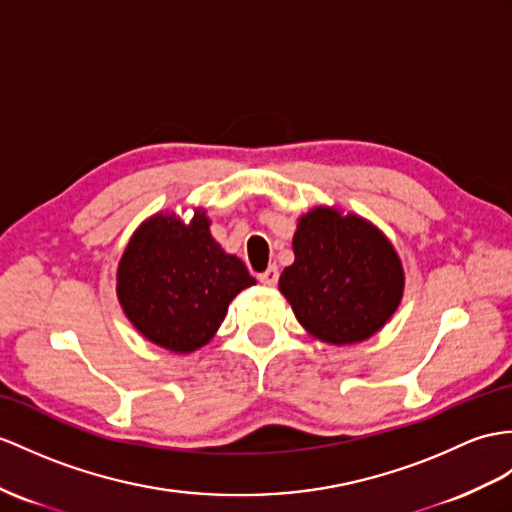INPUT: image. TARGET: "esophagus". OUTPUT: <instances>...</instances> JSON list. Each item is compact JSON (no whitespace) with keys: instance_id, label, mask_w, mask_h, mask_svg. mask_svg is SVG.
<instances>
[{"instance_id":"1","label":"esophagus","mask_w":512,"mask_h":512,"mask_svg":"<svg viewBox=\"0 0 512 512\" xmlns=\"http://www.w3.org/2000/svg\"><path fill=\"white\" fill-rule=\"evenodd\" d=\"M278 278H280V273H278V267L276 265H271L267 271H263L258 276V280L263 282L265 286H276L278 284Z\"/></svg>"}]
</instances>
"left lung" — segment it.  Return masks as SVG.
I'll return each mask as SVG.
<instances>
[{
  "mask_svg": "<svg viewBox=\"0 0 512 512\" xmlns=\"http://www.w3.org/2000/svg\"><path fill=\"white\" fill-rule=\"evenodd\" d=\"M293 254L295 263L280 276V293L306 332L323 343L369 339L402 302V260L363 217L313 208L299 217Z\"/></svg>",
  "mask_w": 512,
  "mask_h": 512,
  "instance_id": "1",
  "label": "left lung"
}]
</instances>
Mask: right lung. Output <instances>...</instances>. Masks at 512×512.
I'll use <instances>...</instances> for the list:
<instances>
[{"label":"right lung","instance_id":"obj_1","mask_svg":"<svg viewBox=\"0 0 512 512\" xmlns=\"http://www.w3.org/2000/svg\"><path fill=\"white\" fill-rule=\"evenodd\" d=\"M252 284L243 260L213 239L202 208L189 223L176 213L143 221L117 269V297L132 326L176 354L213 339L232 299Z\"/></svg>","mask_w":512,"mask_h":512}]
</instances>
